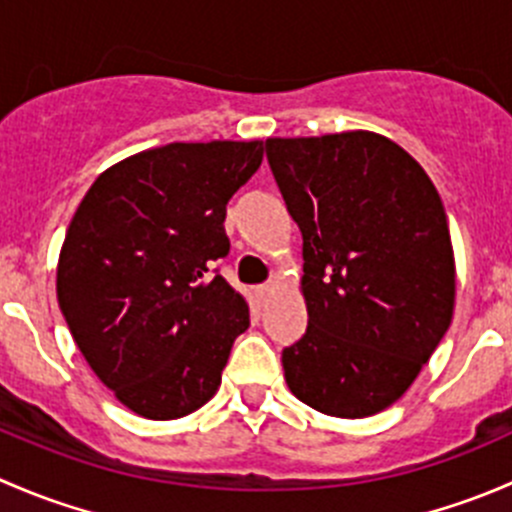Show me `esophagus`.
I'll return each instance as SVG.
<instances>
[{"mask_svg": "<svg viewBox=\"0 0 512 512\" xmlns=\"http://www.w3.org/2000/svg\"><path fill=\"white\" fill-rule=\"evenodd\" d=\"M272 292H275V287H272V285H262V287H257V294H260L262 299H267V297H270Z\"/></svg>", "mask_w": 512, "mask_h": 512, "instance_id": "1", "label": "esophagus"}]
</instances>
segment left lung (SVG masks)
Listing matches in <instances>:
<instances>
[{"instance_id":"obj_1","label":"left lung","mask_w":512,"mask_h":512,"mask_svg":"<svg viewBox=\"0 0 512 512\" xmlns=\"http://www.w3.org/2000/svg\"><path fill=\"white\" fill-rule=\"evenodd\" d=\"M265 151L302 232L309 322L282 352L289 391L327 416L379 414L451 327L456 262L441 195L379 133L267 138Z\"/></svg>"}]
</instances>
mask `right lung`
Masks as SVG:
<instances>
[{"mask_svg":"<svg viewBox=\"0 0 512 512\" xmlns=\"http://www.w3.org/2000/svg\"><path fill=\"white\" fill-rule=\"evenodd\" d=\"M262 141L168 143L103 170L71 218L56 297L76 347L133 414L188 416L218 391L250 309L220 275L227 200Z\"/></svg>","mask_w":512,"mask_h":512,"instance_id":"obj_1","label":"right lung"}]
</instances>
